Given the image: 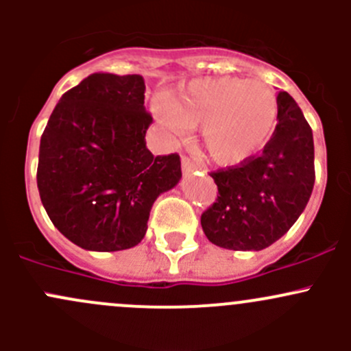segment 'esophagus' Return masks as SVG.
<instances>
[{
    "label": "esophagus",
    "mask_w": 351,
    "mask_h": 351,
    "mask_svg": "<svg viewBox=\"0 0 351 351\" xmlns=\"http://www.w3.org/2000/svg\"><path fill=\"white\" fill-rule=\"evenodd\" d=\"M182 169L183 173H192L197 169V165L189 158V156H182Z\"/></svg>",
    "instance_id": "obj_1"
}]
</instances>
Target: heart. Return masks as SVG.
<instances>
[{"label": "heart", "mask_w": 351, "mask_h": 351, "mask_svg": "<svg viewBox=\"0 0 351 351\" xmlns=\"http://www.w3.org/2000/svg\"><path fill=\"white\" fill-rule=\"evenodd\" d=\"M277 95L261 81L241 77L195 81L176 100L159 104L156 117L169 132L200 127L215 162L238 165L267 144L277 122Z\"/></svg>", "instance_id": "obj_1"}]
</instances>
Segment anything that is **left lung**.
<instances>
[{
	"label": "left lung",
	"instance_id": "1",
	"mask_svg": "<svg viewBox=\"0 0 351 351\" xmlns=\"http://www.w3.org/2000/svg\"><path fill=\"white\" fill-rule=\"evenodd\" d=\"M277 127L263 151L212 171L219 195L202 214L215 246L260 251L289 231L313 193L314 141L302 110L287 91L277 97Z\"/></svg>",
	"mask_w": 351,
	"mask_h": 351
}]
</instances>
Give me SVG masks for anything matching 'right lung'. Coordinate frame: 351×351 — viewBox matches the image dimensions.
<instances>
[{"label":"right lung","mask_w":351,"mask_h":351,"mask_svg":"<svg viewBox=\"0 0 351 351\" xmlns=\"http://www.w3.org/2000/svg\"><path fill=\"white\" fill-rule=\"evenodd\" d=\"M144 77L95 73L56 105L40 137L37 186L52 224L83 250L143 241L151 207L182 178L178 154L153 156Z\"/></svg>","instance_id":"right-lung-1"}]
</instances>
